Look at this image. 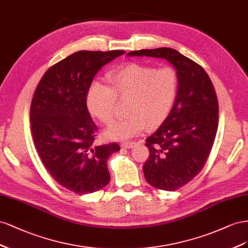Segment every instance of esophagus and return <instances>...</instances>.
<instances>
[{"instance_id": "34e87169", "label": "esophagus", "mask_w": 248, "mask_h": 248, "mask_svg": "<svg viewBox=\"0 0 248 248\" xmlns=\"http://www.w3.org/2000/svg\"><path fill=\"white\" fill-rule=\"evenodd\" d=\"M136 144V142H124L122 143V147H125V148H132L134 145Z\"/></svg>"}]
</instances>
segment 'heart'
I'll return each mask as SVG.
<instances>
[{
  "label": "heart",
  "mask_w": 248,
  "mask_h": 248,
  "mask_svg": "<svg viewBox=\"0 0 248 248\" xmlns=\"http://www.w3.org/2000/svg\"><path fill=\"white\" fill-rule=\"evenodd\" d=\"M111 87L93 82L87 91L89 112L102 123L109 124L116 116L117 97L129 98L128 117L117 120L105 132L112 140H128L140 135L145 129L155 128L170 112L176 93L178 74L170 66L154 68L129 63L109 76Z\"/></svg>",
  "instance_id": "obj_1"
}]
</instances>
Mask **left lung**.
Segmentation results:
<instances>
[{"label":"left lung","instance_id":"obj_1","mask_svg":"<svg viewBox=\"0 0 248 248\" xmlns=\"http://www.w3.org/2000/svg\"><path fill=\"white\" fill-rule=\"evenodd\" d=\"M128 56L165 59L176 69L179 84L173 107L146 138L150 157L143 165L150 185L174 191L200 173L213 146L218 126L213 83L201 65L170 47L140 49Z\"/></svg>","mask_w":248,"mask_h":248}]
</instances>
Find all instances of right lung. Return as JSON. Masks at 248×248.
<instances>
[{
	"instance_id": "right-lung-1",
	"label": "right lung",
	"mask_w": 248,
	"mask_h": 248,
	"mask_svg": "<svg viewBox=\"0 0 248 248\" xmlns=\"http://www.w3.org/2000/svg\"><path fill=\"white\" fill-rule=\"evenodd\" d=\"M124 51H80L49 67L41 78L30 108L35 147L56 182L88 194L110 182L107 162L117 143L96 145L97 126L87 108V91L104 65Z\"/></svg>"
}]
</instances>
